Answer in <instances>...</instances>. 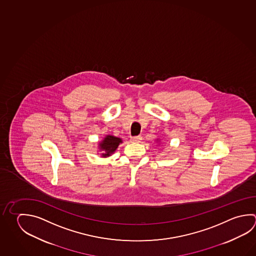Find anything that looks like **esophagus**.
<instances>
[{"label": "esophagus", "instance_id": "obj_1", "mask_svg": "<svg viewBox=\"0 0 256 256\" xmlns=\"http://www.w3.org/2000/svg\"><path fill=\"white\" fill-rule=\"evenodd\" d=\"M142 140V136H135L130 139L132 142H140Z\"/></svg>", "mask_w": 256, "mask_h": 256}]
</instances>
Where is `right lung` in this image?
<instances>
[{"mask_svg":"<svg viewBox=\"0 0 256 256\" xmlns=\"http://www.w3.org/2000/svg\"><path fill=\"white\" fill-rule=\"evenodd\" d=\"M122 142L121 138H118L112 135H106L102 142H100L99 144V150H102L101 157L102 158H106L111 156V154H114L116 152V150L118 148V146Z\"/></svg>","mask_w":256,"mask_h":256,"instance_id":"obj_1","label":"right lung"}]
</instances>
